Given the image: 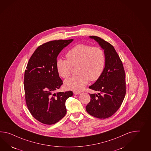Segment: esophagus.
Listing matches in <instances>:
<instances>
[{
  "instance_id": "34e87169",
  "label": "esophagus",
  "mask_w": 151,
  "mask_h": 151,
  "mask_svg": "<svg viewBox=\"0 0 151 151\" xmlns=\"http://www.w3.org/2000/svg\"><path fill=\"white\" fill-rule=\"evenodd\" d=\"M74 94L75 95H79L81 93V92H78V91H74Z\"/></svg>"
}]
</instances>
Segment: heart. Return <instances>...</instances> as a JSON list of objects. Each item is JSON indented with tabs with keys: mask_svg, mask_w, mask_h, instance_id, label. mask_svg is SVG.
<instances>
[{
	"mask_svg": "<svg viewBox=\"0 0 151 151\" xmlns=\"http://www.w3.org/2000/svg\"><path fill=\"white\" fill-rule=\"evenodd\" d=\"M67 60L58 59L56 66L58 75L63 78L69 77L72 67H77V76L67 79L66 89L80 91L90 81H96L103 73L106 58L100 47L87 44H78L68 51Z\"/></svg>",
	"mask_w": 151,
	"mask_h": 151,
	"instance_id": "1",
	"label": "heart"
}]
</instances>
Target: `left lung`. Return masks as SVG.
<instances>
[{
    "label": "left lung",
    "mask_w": 151,
    "mask_h": 151,
    "mask_svg": "<svg viewBox=\"0 0 151 151\" xmlns=\"http://www.w3.org/2000/svg\"><path fill=\"white\" fill-rule=\"evenodd\" d=\"M104 50L106 63L100 78L90 89L98 91L90 93V101L86 106L89 114L100 119L112 116L119 108L125 93V74L122 62L114 47L96 36H90Z\"/></svg>",
    "instance_id": "obj_1"
}]
</instances>
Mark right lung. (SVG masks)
Segmentation results:
<instances>
[{"label": "right lung", "mask_w": 151, "mask_h": 151, "mask_svg": "<svg viewBox=\"0 0 151 151\" xmlns=\"http://www.w3.org/2000/svg\"><path fill=\"white\" fill-rule=\"evenodd\" d=\"M73 39L53 40L40 45L24 72V89L28 110L40 123L55 124L66 115L65 102L72 91L55 93L63 84L56 70L57 58Z\"/></svg>", "instance_id": "right-lung-1"}]
</instances>
